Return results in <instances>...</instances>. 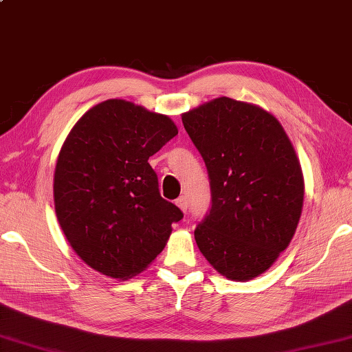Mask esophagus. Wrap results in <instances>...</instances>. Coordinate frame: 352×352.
Returning <instances> with one entry per match:
<instances>
[{
	"mask_svg": "<svg viewBox=\"0 0 352 352\" xmlns=\"http://www.w3.org/2000/svg\"><path fill=\"white\" fill-rule=\"evenodd\" d=\"M176 206L179 209H181L182 212H186V209H188V199L185 195H181L179 197V199L176 200Z\"/></svg>",
	"mask_w": 352,
	"mask_h": 352,
	"instance_id": "obj_1",
	"label": "esophagus"
}]
</instances>
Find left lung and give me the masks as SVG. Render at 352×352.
<instances>
[{"mask_svg": "<svg viewBox=\"0 0 352 352\" xmlns=\"http://www.w3.org/2000/svg\"><path fill=\"white\" fill-rule=\"evenodd\" d=\"M206 162L212 208L194 237L213 269L246 282L269 270L293 239L305 181L293 143L270 111L219 97L182 113Z\"/></svg>", "mask_w": 352, "mask_h": 352, "instance_id": "8db88e82", "label": "left lung"}]
</instances>
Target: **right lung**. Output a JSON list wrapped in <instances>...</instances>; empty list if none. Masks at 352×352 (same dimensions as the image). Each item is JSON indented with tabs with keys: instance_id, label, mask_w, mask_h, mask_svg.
<instances>
[{
	"instance_id": "obj_1",
	"label": "right lung",
	"mask_w": 352,
	"mask_h": 352,
	"mask_svg": "<svg viewBox=\"0 0 352 352\" xmlns=\"http://www.w3.org/2000/svg\"><path fill=\"white\" fill-rule=\"evenodd\" d=\"M176 134L167 115L119 98L89 109L68 133L54 175L55 212L94 270L125 280L164 250L184 213L162 199L148 160Z\"/></svg>"
}]
</instances>
